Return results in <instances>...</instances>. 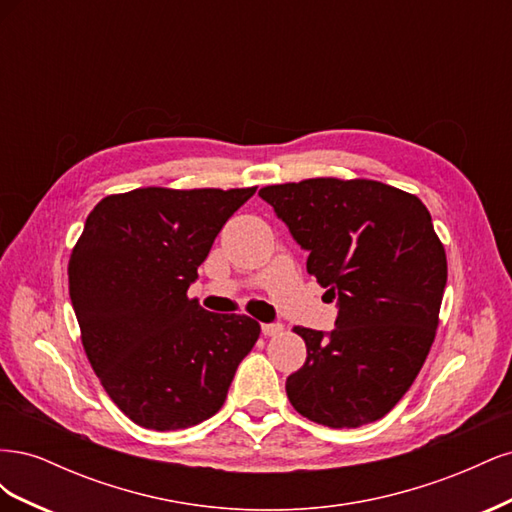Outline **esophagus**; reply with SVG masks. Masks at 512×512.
I'll return each instance as SVG.
<instances>
[{
  "instance_id": "1",
  "label": "esophagus",
  "mask_w": 512,
  "mask_h": 512,
  "mask_svg": "<svg viewBox=\"0 0 512 512\" xmlns=\"http://www.w3.org/2000/svg\"><path fill=\"white\" fill-rule=\"evenodd\" d=\"M282 331H284V324H280V322H267V324H262V335H267V337L280 335Z\"/></svg>"
}]
</instances>
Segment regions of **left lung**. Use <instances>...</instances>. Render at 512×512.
<instances>
[{
  "instance_id": "obj_1",
  "label": "left lung",
  "mask_w": 512,
  "mask_h": 512,
  "mask_svg": "<svg viewBox=\"0 0 512 512\" xmlns=\"http://www.w3.org/2000/svg\"><path fill=\"white\" fill-rule=\"evenodd\" d=\"M258 194L339 307L331 333L292 329L307 346L286 380L292 408L333 429L378 421L412 386L438 329L446 252L427 207L371 179L318 177Z\"/></svg>"
}]
</instances>
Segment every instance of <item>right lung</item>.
Returning a JSON list of instances; mask_svg holds the SVG:
<instances>
[{"instance_id":"add662e5","label":"right lung","mask_w":512,"mask_h":512,"mask_svg":"<svg viewBox=\"0 0 512 512\" xmlns=\"http://www.w3.org/2000/svg\"><path fill=\"white\" fill-rule=\"evenodd\" d=\"M254 192L138 188L87 215L68 262L70 299L91 367L136 425L207 421L254 348V318L188 299L218 232Z\"/></svg>"}]
</instances>
